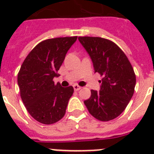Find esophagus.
Listing matches in <instances>:
<instances>
[{
    "instance_id": "obj_1",
    "label": "esophagus",
    "mask_w": 154,
    "mask_h": 154,
    "mask_svg": "<svg viewBox=\"0 0 154 154\" xmlns=\"http://www.w3.org/2000/svg\"><path fill=\"white\" fill-rule=\"evenodd\" d=\"M73 89H74L75 91H78V90H80V89H82V87L79 86L78 85H73Z\"/></svg>"
}]
</instances>
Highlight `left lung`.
<instances>
[{
  "instance_id": "obj_1",
  "label": "left lung",
  "mask_w": 154,
  "mask_h": 154,
  "mask_svg": "<svg viewBox=\"0 0 154 154\" xmlns=\"http://www.w3.org/2000/svg\"><path fill=\"white\" fill-rule=\"evenodd\" d=\"M79 42L91 58L95 72L102 77L100 91L91 90L84 101L89 113L101 122L117 117L134 95L136 76L124 52L109 40L79 37Z\"/></svg>"
}]
</instances>
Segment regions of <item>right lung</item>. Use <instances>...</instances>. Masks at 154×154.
<instances>
[{
  "mask_svg": "<svg viewBox=\"0 0 154 154\" xmlns=\"http://www.w3.org/2000/svg\"><path fill=\"white\" fill-rule=\"evenodd\" d=\"M77 37L45 40L32 49L21 65L17 75L20 97L26 109L36 121L50 125L65 114L72 86L64 88L53 78Z\"/></svg>",
  "mask_w": 154,
  "mask_h": 154,
  "instance_id": "add662e5",
  "label": "right lung"
}]
</instances>
